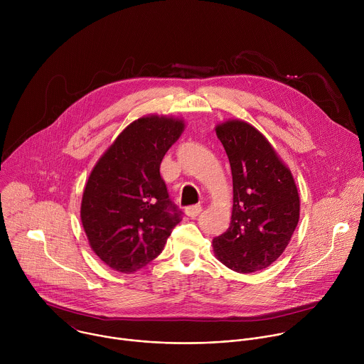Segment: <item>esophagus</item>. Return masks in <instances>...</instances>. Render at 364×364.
Instances as JSON below:
<instances>
[{"mask_svg":"<svg viewBox=\"0 0 364 364\" xmlns=\"http://www.w3.org/2000/svg\"><path fill=\"white\" fill-rule=\"evenodd\" d=\"M201 210H203V207H201L200 204H196V205H190V207H187V209H186V213H187V216H190V218H196Z\"/></svg>","mask_w":364,"mask_h":364,"instance_id":"1","label":"esophagus"}]
</instances>
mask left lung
<instances>
[{
    "mask_svg": "<svg viewBox=\"0 0 364 364\" xmlns=\"http://www.w3.org/2000/svg\"><path fill=\"white\" fill-rule=\"evenodd\" d=\"M233 178L229 229L213 239V250L228 268L250 274L282 255L299 220V196L289 168L269 141L245 121L216 127Z\"/></svg>",
    "mask_w": 364,
    "mask_h": 364,
    "instance_id": "1",
    "label": "left lung"
}]
</instances>
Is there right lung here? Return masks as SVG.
I'll return each instance as SVG.
<instances>
[{
	"label": "right lung",
	"mask_w": 364,
	"mask_h": 364,
	"mask_svg": "<svg viewBox=\"0 0 364 364\" xmlns=\"http://www.w3.org/2000/svg\"><path fill=\"white\" fill-rule=\"evenodd\" d=\"M183 131V119L142 117L118 135L87 178L82 225L92 250L118 272L148 265L181 222L160 166Z\"/></svg>",
	"instance_id": "1"
}]
</instances>
